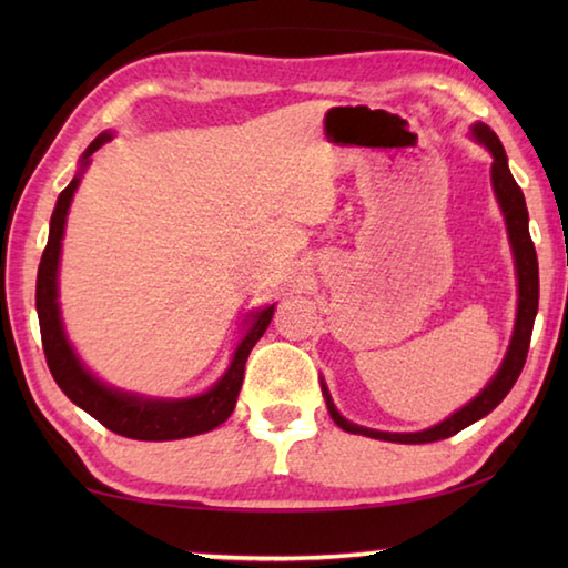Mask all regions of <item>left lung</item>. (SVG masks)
Returning a JSON list of instances; mask_svg holds the SVG:
<instances>
[{
	"label": "left lung",
	"instance_id": "obj_1",
	"mask_svg": "<svg viewBox=\"0 0 568 568\" xmlns=\"http://www.w3.org/2000/svg\"><path fill=\"white\" fill-rule=\"evenodd\" d=\"M474 138L480 142V145H486L488 152L494 155L491 182H494L498 205H501V213L506 217V230H508V240H511L516 275H518V311H516V325H514L511 345H508V351H506V358L496 376L488 381V386L480 390L474 400L466 403V406L456 410L454 416L440 420L438 426L418 430V434H386V430L355 426V423L345 420L341 416L338 408L333 406L328 386L321 383L323 398H325V406H328L331 418L338 423L343 430H348V434L390 440V444H434V440H444L448 436H456L458 430H464L466 426H470V423H476L484 416H488V413H491L498 403L508 396V390L514 388V383L518 381V376H521L526 355H528V343H531L536 311H538L536 247H534L531 235H528V210H526L524 192L516 185L511 170H508V158H506L501 140H498L496 132L484 122L474 124Z\"/></svg>",
	"mask_w": 568,
	"mask_h": 568
}]
</instances>
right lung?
<instances>
[{
	"label": "right lung",
	"instance_id": "add662e5",
	"mask_svg": "<svg viewBox=\"0 0 568 568\" xmlns=\"http://www.w3.org/2000/svg\"><path fill=\"white\" fill-rule=\"evenodd\" d=\"M110 140L112 134L102 132L100 138H94L92 145L84 150L82 168L70 185L60 192L50 220V240H47V247L40 261V273H37V315H40L44 358L52 371V378L57 381V386L62 388L64 396L70 398L74 406L88 410L92 418H98L104 428L114 430V434L134 440H175L207 434V430L217 428L220 423H225L230 418V413H233L240 386H243L245 361L250 351H253V345L263 338L265 328L271 325L275 305H267L261 313L253 315L250 331L235 348V355L233 361H230L225 376L220 378L213 388L205 390L203 396L178 400L142 398L134 396V393L114 390L94 378L92 373L84 368L82 361L77 358L74 348L64 335L60 303H57V271H60V250L64 237L67 210H70L74 190L80 185L84 168L90 165L92 152L100 150L104 142Z\"/></svg>",
	"mask_w": 568,
	"mask_h": 568
}]
</instances>
